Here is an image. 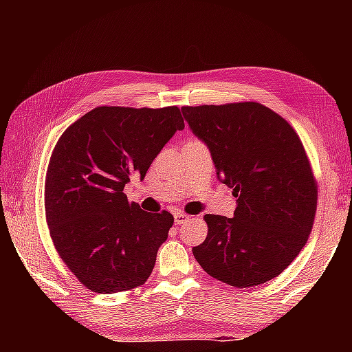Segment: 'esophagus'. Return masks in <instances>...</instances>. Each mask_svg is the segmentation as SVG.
Instances as JSON below:
<instances>
[{"mask_svg": "<svg viewBox=\"0 0 352 352\" xmlns=\"http://www.w3.org/2000/svg\"><path fill=\"white\" fill-rule=\"evenodd\" d=\"M174 219H175V223L177 225H183L189 219V216H186V214H184V212H175Z\"/></svg>", "mask_w": 352, "mask_h": 352, "instance_id": "esophagus-1", "label": "esophagus"}]
</instances>
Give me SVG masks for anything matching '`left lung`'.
<instances>
[{"label":"left lung","instance_id":"1","mask_svg":"<svg viewBox=\"0 0 352 352\" xmlns=\"http://www.w3.org/2000/svg\"><path fill=\"white\" fill-rule=\"evenodd\" d=\"M210 147L216 174L237 197L234 217L205 214L192 253L208 275L253 287L287 269L311 234L318 186L305 146L283 116L259 102L182 107Z\"/></svg>","mask_w":352,"mask_h":352}]
</instances>
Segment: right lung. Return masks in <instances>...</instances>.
I'll return each instance as SVG.
<instances>
[{"label": "right lung", "mask_w": 352, "mask_h": 352, "mask_svg": "<svg viewBox=\"0 0 352 352\" xmlns=\"http://www.w3.org/2000/svg\"><path fill=\"white\" fill-rule=\"evenodd\" d=\"M183 129L177 105H102L58 138L46 170V223L58 256L87 289L127 292L151 276L174 216L142 211L122 190L132 175L146 177Z\"/></svg>", "instance_id": "add662e5"}]
</instances>
